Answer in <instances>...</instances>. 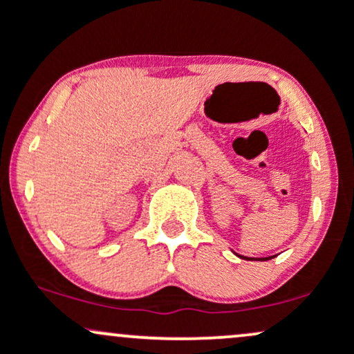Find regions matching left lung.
<instances>
[{"label": "left lung", "instance_id": "1", "mask_svg": "<svg viewBox=\"0 0 354 354\" xmlns=\"http://www.w3.org/2000/svg\"><path fill=\"white\" fill-rule=\"evenodd\" d=\"M266 259H268V258H266Z\"/></svg>", "mask_w": 354, "mask_h": 354}]
</instances>
